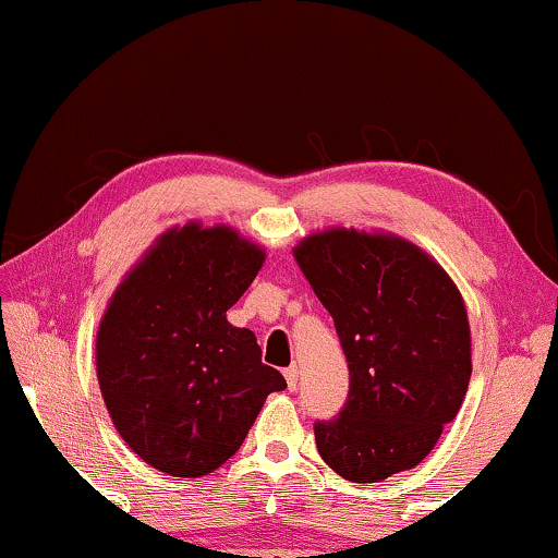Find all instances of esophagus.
I'll list each match as a JSON object with an SVG mask.
<instances>
[{"mask_svg": "<svg viewBox=\"0 0 558 558\" xmlns=\"http://www.w3.org/2000/svg\"><path fill=\"white\" fill-rule=\"evenodd\" d=\"M282 374H286V381H288V389L290 391H295V386H298V366L295 364H290L288 366V369L286 372H282Z\"/></svg>", "mask_w": 558, "mask_h": 558, "instance_id": "1", "label": "esophagus"}]
</instances>
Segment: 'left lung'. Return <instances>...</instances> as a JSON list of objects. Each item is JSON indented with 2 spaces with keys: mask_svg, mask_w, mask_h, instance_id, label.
<instances>
[{
  "mask_svg": "<svg viewBox=\"0 0 558 558\" xmlns=\"http://www.w3.org/2000/svg\"><path fill=\"white\" fill-rule=\"evenodd\" d=\"M292 253L332 315L349 364L344 409L315 423L319 456L352 483L415 468L458 415L472 374L456 282L391 233L329 229Z\"/></svg>",
  "mask_w": 558,
  "mask_h": 558,
  "instance_id": "left-lung-1",
  "label": "left lung"
}]
</instances>
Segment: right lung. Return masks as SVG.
Wrapping results in <instances>:
<instances>
[{
	"label": "right lung",
	"instance_id": "right-lung-1",
	"mask_svg": "<svg viewBox=\"0 0 558 558\" xmlns=\"http://www.w3.org/2000/svg\"><path fill=\"white\" fill-rule=\"evenodd\" d=\"M263 260L231 226L192 221L159 235L112 292L96 337L100 393L122 440L159 472L221 468L288 386L256 335L226 319Z\"/></svg>",
	"mask_w": 558,
	"mask_h": 558
}]
</instances>
